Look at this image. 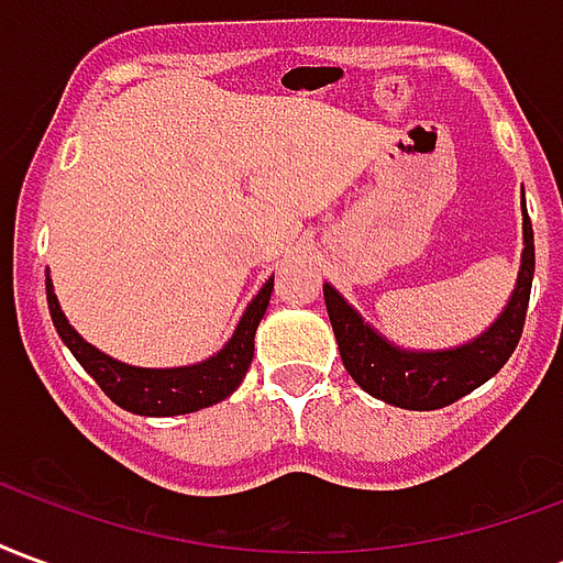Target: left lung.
Returning a JSON list of instances; mask_svg holds the SVG:
<instances>
[{
    "label": "left lung",
    "instance_id": "left-lung-1",
    "mask_svg": "<svg viewBox=\"0 0 563 563\" xmlns=\"http://www.w3.org/2000/svg\"><path fill=\"white\" fill-rule=\"evenodd\" d=\"M533 280V229L521 196V265L516 286L497 319L473 341L449 350H407L379 334L331 283H322L331 329L338 338L343 367L379 401L404 410H440L479 389L507 365L528 313Z\"/></svg>",
    "mask_w": 563,
    "mask_h": 563
}]
</instances>
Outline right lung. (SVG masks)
<instances>
[{"label":"right lung","mask_w":563,"mask_h":563,"mask_svg":"<svg viewBox=\"0 0 563 563\" xmlns=\"http://www.w3.org/2000/svg\"><path fill=\"white\" fill-rule=\"evenodd\" d=\"M271 292H274V277L265 280L256 298L246 305L244 317L238 319L232 338L222 343V350L201 358L196 365L184 367H135L126 362H117L92 343L80 338L75 325H68L66 313L59 307V298L54 292V280L47 271V307L54 319L56 334L63 338L71 355L78 358L80 367L90 374L102 391L129 413L139 416H184L205 410L210 404H220L229 398L241 379L246 377V367L253 362L256 350V329L265 310H268Z\"/></svg>","instance_id":"1"}]
</instances>
